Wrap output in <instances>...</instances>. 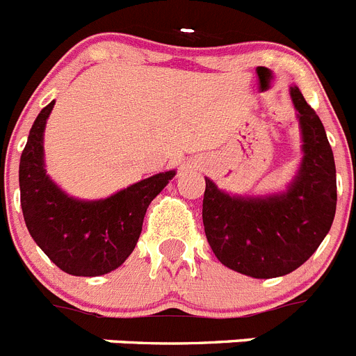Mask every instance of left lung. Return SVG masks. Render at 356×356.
Returning <instances> with one entry per match:
<instances>
[{
    "label": "left lung",
    "instance_id": "left-lung-1",
    "mask_svg": "<svg viewBox=\"0 0 356 356\" xmlns=\"http://www.w3.org/2000/svg\"><path fill=\"white\" fill-rule=\"evenodd\" d=\"M291 99L301 131V162L285 191L238 196L205 178L203 225L217 260L251 278L285 276L307 262L337 209L335 160L325 127L298 85Z\"/></svg>",
    "mask_w": 356,
    "mask_h": 356
}]
</instances>
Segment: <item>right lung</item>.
I'll list each match as a JSON object with an SVG mask.
<instances>
[{"label":"right lung","instance_id":"1","mask_svg":"<svg viewBox=\"0 0 356 356\" xmlns=\"http://www.w3.org/2000/svg\"><path fill=\"white\" fill-rule=\"evenodd\" d=\"M55 102L40 110L19 162L24 222L48 259L72 276H102L135 250L149 203L172 180L159 172L102 200L69 196L46 172L44 130Z\"/></svg>","mask_w":356,"mask_h":356}]
</instances>
